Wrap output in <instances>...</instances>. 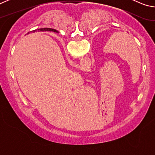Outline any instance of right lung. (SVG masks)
I'll list each match as a JSON object with an SVG mask.
<instances>
[{"instance_id":"add662e5","label":"right lung","mask_w":155,"mask_h":155,"mask_svg":"<svg viewBox=\"0 0 155 155\" xmlns=\"http://www.w3.org/2000/svg\"><path fill=\"white\" fill-rule=\"evenodd\" d=\"M35 32V31H53V32H57V31L55 29H53V28H39V29H36V30H33L31 31V32Z\"/></svg>"}]
</instances>
